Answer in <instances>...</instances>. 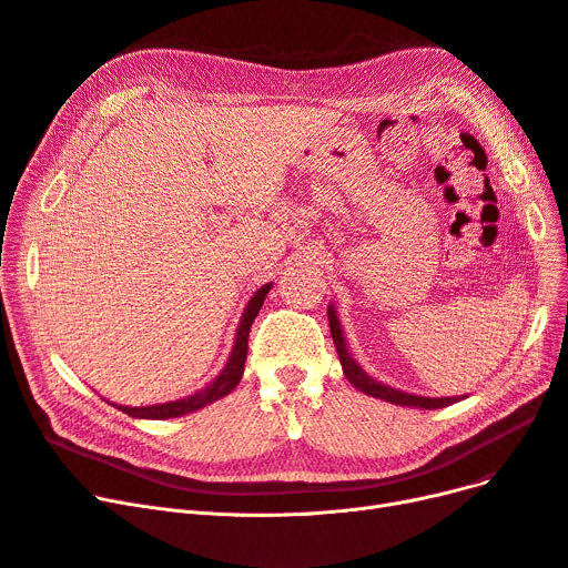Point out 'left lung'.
<instances>
[{
	"mask_svg": "<svg viewBox=\"0 0 568 568\" xmlns=\"http://www.w3.org/2000/svg\"><path fill=\"white\" fill-rule=\"evenodd\" d=\"M327 318H329V332H332V342L334 346H337V353H339V361H342V367H344V374L346 379L367 395L372 397H379V400H386V403H393V405H403V407H422V409H439V407H447L452 403H456L458 397H422V395H409L405 390H395L390 386H384L379 382L369 379V376L355 365V361L351 358V355L346 353V344H344V334H342V327H339V321H337V313H334V308L329 306L327 311Z\"/></svg>",
	"mask_w": 568,
	"mask_h": 568,
	"instance_id": "obj_1",
	"label": "left lung"
}]
</instances>
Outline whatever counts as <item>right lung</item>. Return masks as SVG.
Here are the masks:
<instances>
[{
    "label": "right lung",
    "instance_id": "obj_1",
    "mask_svg": "<svg viewBox=\"0 0 568 568\" xmlns=\"http://www.w3.org/2000/svg\"><path fill=\"white\" fill-rule=\"evenodd\" d=\"M268 290H271V285L260 287L255 292V297L250 300V304L245 308V316L239 325L236 346H234V351H231V358H229L226 367L222 369V374L207 388L184 397V400H175V403H163V405H152V407H116V409H121L123 414H129L133 418H171V416H182V414H189V412H196V409H201L210 403L220 400V397L229 395L231 390L239 386L241 376H243V367H245V358H247L250 327H252V323H255L257 313L264 304V297L268 295Z\"/></svg>",
    "mask_w": 568,
    "mask_h": 568
}]
</instances>
